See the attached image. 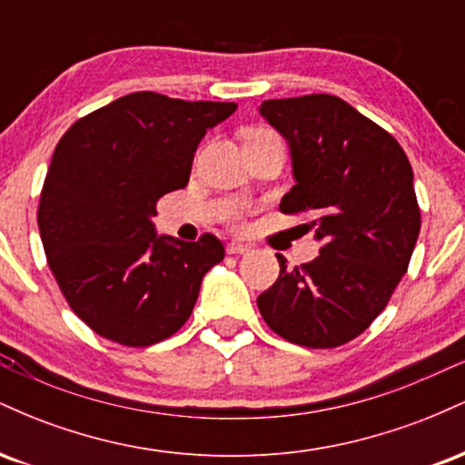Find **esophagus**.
<instances>
[{
	"instance_id": "1",
	"label": "esophagus",
	"mask_w": 465,
	"mask_h": 465,
	"mask_svg": "<svg viewBox=\"0 0 465 465\" xmlns=\"http://www.w3.org/2000/svg\"><path fill=\"white\" fill-rule=\"evenodd\" d=\"M249 251H251V247H249V244H244V242H229V244H227V253H229V255L249 253Z\"/></svg>"
}]
</instances>
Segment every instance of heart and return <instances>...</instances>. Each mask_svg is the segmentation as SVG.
<instances>
[{
  "label": "heart",
  "mask_w": 465,
  "mask_h": 465,
  "mask_svg": "<svg viewBox=\"0 0 465 465\" xmlns=\"http://www.w3.org/2000/svg\"><path fill=\"white\" fill-rule=\"evenodd\" d=\"M253 133H271V131H251V133H249V135H253ZM232 221H233V223H236V225H238V223H240V214H238V212H236V214H233V216H232Z\"/></svg>",
  "instance_id": "heart-1"
}]
</instances>
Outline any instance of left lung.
I'll list each match as a JSON object with an SVG mask.
<instances>
[{"label":"left lung","mask_w":465,"mask_h":465,"mask_svg":"<svg viewBox=\"0 0 465 465\" xmlns=\"http://www.w3.org/2000/svg\"><path fill=\"white\" fill-rule=\"evenodd\" d=\"M260 114L288 142L284 214H308L323 247L258 297L266 325L303 348H339L370 328L407 273L420 236L413 170L402 146L330 94L264 100Z\"/></svg>","instance_id":"1"}]
</instances>
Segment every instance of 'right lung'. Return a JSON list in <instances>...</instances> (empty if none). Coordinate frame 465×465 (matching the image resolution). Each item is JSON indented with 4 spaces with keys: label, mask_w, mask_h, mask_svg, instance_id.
Returning <instances> with one entry per match:
<instances>
[{
    "label": "right lung",
    "mask_w": 465,
    "mask_h": 465,
    "mask_svg": "<svg viewBox=\"0 0 465 465\" xmlns=\"http://www.w3.org/2000/svg\"><path fill=\"white\" fill-rule=\"evenodd\" d=\"M236 109L135 92L61 137L36 218L58 288L95 334L146 348L190 319L225 247L212 233L196 242L157 236L151 218L163 194L188 185L205 133Z\"/></svg>",
    "instance_id": "1"
}]
</instances>
